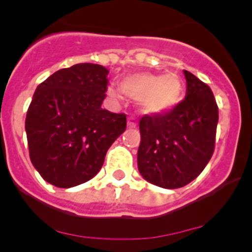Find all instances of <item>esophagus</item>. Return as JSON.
Segmentation results:
<instances>
[{"instance_id": "obj_1", "label": "esophagus", "mask_w": 252, "mask_h": 252, "mask_svg": "<svg viewBox=\"0 0 252 252\" xmlns=\"http://www.w3.org/2000/svg\"><path fill=\"white\" fill-rule=\"evenodd\" d=\"M127 126L131 128L136 127L137 126V121H136V119L133 117V116H130V117L127 119Z\"/></svg>"}]
</instances>
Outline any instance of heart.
Masks as SVG:
<instances>
[{
	"label": "heart",
	"mask_w": 252,
	"mask_h": 252,
	"mask_svg": "<svg viewBox=\"0 0 252 252\" xmlns=\"http://www.w3.org/2000/svg\"><path fill=\"white\" fill-rule=\"evenodd\" d=\"M121 88L126 94L139 99L140 108L148 115H159L170 111L179 103L183 94V83L175 73L164 75L140 73L125 78ZM107 94L112 99L121 98V92L116 87L107 88Z\"/></svg>",
	"instance_id": "1"
}]
</instances>
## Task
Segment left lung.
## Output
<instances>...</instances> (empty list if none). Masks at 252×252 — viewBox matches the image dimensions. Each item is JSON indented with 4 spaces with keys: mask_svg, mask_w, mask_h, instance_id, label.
I'll list each match as a JSON object with an SVG mask.
<instances>
[{
    "mask_svg": "<svg viewBox=\"0 0 252 252\" xmlns=\"http://www.w3.org/2000/svg\"><path fill=\"white\" fill-rule=\"evenodd\" d=\"M184 101L140 120L137 166L151 184L166 189L187 186L201 174L215 151L218 107L206 83L184 70Z\"/></svg>",
    "mask_w": 252,
    "mask_h": 252,
    "instance_id": "left-lung-1",
    "label": "left lung"
}]
</instances>
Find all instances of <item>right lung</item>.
Returning <instances> with one entry per match:
<instances>
[{
  "label": "right lung",
  "instance_id": "add662e5",
  "mask_svg": "<svg viewBox=\"0 0 252 252\" xmlns=\"http://www.w3.org/2000/svg\"><path fill=\"white\" fill-rule=\"evenodd\" d=\"M108 70L92 63L60 69L37 86L25 120L29 154L48 183L70 188L92 179L126 130V115L103 110Z\"/></svg>",
  "mask_w": 252,
  "mask_h": 252
}]
</instances>
